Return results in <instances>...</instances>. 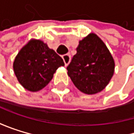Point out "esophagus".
<instances>
[{"mask_svg": "<svg viewBox=\"0 0 134 134\" xmlns=\"http://www.w3.org/2000/svg\"><path fill=\"white\" fill-rule=\"evenodd\" d=\"M63 59L64 61V63H65V66H68L71 61V56L69 54H64L63 55Z\"/></svg>", "mask_w": 134, "mask_h": 134, "instance_id": "1", "label": "esophagus"}]
</instances>
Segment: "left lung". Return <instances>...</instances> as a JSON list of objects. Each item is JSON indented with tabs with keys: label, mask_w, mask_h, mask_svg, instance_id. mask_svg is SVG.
Masks as SVG:
<instances>
[{
	"label": "left lung",
	"mask_w": 134,
	"mask_h": 134,
	"mask_svg": "<svg viewBox=\"0 0 134 134\" xmlns=\"http://www.w3.org/2000/svg\"><path fill=\"white\" fill-rule=\"evenodd\" d=\"M76 51L66 68L74 85L87 95L101 92L114 74L115 62L110 51L93 33L79 42Z\"/></svg>",
	"instance_id": "left-lung-1"
}]
</instances>
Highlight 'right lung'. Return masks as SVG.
I'll return each instance as SVG.
<instances>
[{"mask_svg":"<svg viewBox=\"0 0 134 134\" xmlns=\"http://www.w3.org/2000/svg\"><path fill=\"white\" fill-rule=\"evenodd\" d=\"M63 59L39 39H30L13 62V71L21 85L30 92L42 90L52 80Z\"/></svg>","mask_w":134,"mask_h":134,"instance_id":"1","label":"right lung"}]
</instances>
